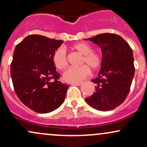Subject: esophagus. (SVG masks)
I'll list each match as a JSON object with an SVG mask.
<instances>
[{
    "label": "esophagus",
    "instance_id": "1",
    "mask_svg": "<svg viewBox=\"0 0 147 147\" xmlns=\"http://www.w3.org/2000/svg\"><path fill=\"white\" fill-rule=\"evenodd\" d=\"M82 84V82H78V83H74V84H72V85H74V86H81V85Z\"/></svg>",
    "mask_w": 147,
    "mask_h": 147
}]
</instances>
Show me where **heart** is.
<instances>
[{
    "instance_id": "b5f03b06",
    "label": "heart",
    "mask_w": 147,
    "mask_h": 147,
    "mask_svg": "<svg viewBox=\"0 0 147 147\" xmlns=\"http://www.w3.org/2000/svg\"><path fill=\"white\" fill-rule=\"evenodd\" d=\"M73 50L82 55L80 64H86L79 68H70L63 72V79L66 82L76 83L82 80L89 75L90 68L96 70L100 66L102 62L101 56L99 53L92 51V47L86 42H78L72 47ZM53 61L58 70H63L68 64L66 51L63 49H58L54 53Z\"/></svg>"
}]
</instances>
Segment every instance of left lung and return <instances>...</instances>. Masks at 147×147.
I'll return each mask as SVG.
<instances>
[{
	"label": "left lung",
	"mask_w": 147,
	"mask_h": 147,
	"mask_svg": "<svg viewBox=\"0 0 147 147\" xmlns=\"http://www.w3.org/2000/svg\"><path fill=\"white\" fill-rule=\"evenodd\" d=\"M96 44L102 53V62L96 78L95 92L85 100L98 111L112 110L124 102L135 74L133 51L120 35L102 33L86 39Z\"/></svg>",
	"instance_id": "8db88e82"
}]
</instances>
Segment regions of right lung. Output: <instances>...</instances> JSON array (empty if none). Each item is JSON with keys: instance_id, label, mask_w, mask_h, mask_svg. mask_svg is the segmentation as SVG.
<instances>
[{"instance_id": "1", "label": "right lung", "mask_w": 147, "mask_h": 147, "mask_svg": "<svg viewBox=\"0 0 147 147\" xmlns=\"http://www.w3.org/2000/svg\"><path fill=\"white\" fill-rule=\"evenodd\" d=\"M62 43V40L31 35L15 48L11 63L14 90L20 101L35 112H53L66 98L69 86L58 81L61 75L53 61L54 53Z\"/></svg>"}]
</instances>
